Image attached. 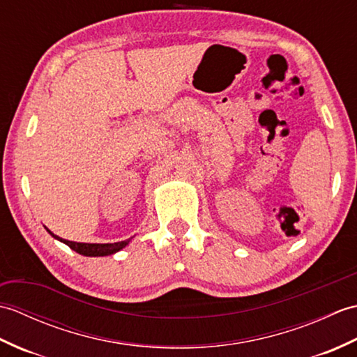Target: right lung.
<instances>
[{
	"mask_svg": "<svg viewBox=\"0 0 357 357\" xmlns=\"http://www.w3.org/2000/svg\"><path fill=\"white\" fill-rule=\"evenodd\" d=\"M53 238H56L58 241L64 242L66 245H69L75 252L79 253V255H84V256H107V255H113L119 252L121 248H124L128 241H121V242H113V244H84V242H73V241H67L56 236V234H53L50 230H47Z\"/></svg>",
	"mask_w": 357,
	"mask_h": 357,
	"instance_id": "right-lung-1",
	"label": "right lung"
}]
</instances>
